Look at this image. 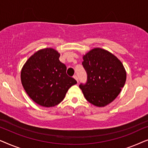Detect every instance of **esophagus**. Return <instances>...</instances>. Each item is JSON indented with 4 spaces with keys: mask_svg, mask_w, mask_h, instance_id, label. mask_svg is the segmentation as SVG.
Wrapping results in <instances>:
<instances>
[{
    "mask_svg": "<svg viewBox=\"0 0 148 148\" xmlns=\"http://www.w3.org/2000/svg\"><path fill=\"white\" fill-rule=\"evenodd\" d=\"M73 78L77 81V82H79V80H78V77H77V75H74V76H73Z\"/></svg>",
    "mask_w": 148,
    "mask_h": 148,
    "instance_id": "esophagus-1",
    "label": "esophagus"
}]
</instances>
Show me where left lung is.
Segmentation results:
<instances>
[{"label":"left lung","instance_id":"obj_1","mask_svg":"<svg viewBox=\"0 0 148 148\" xmlns=\"http://www.w3.org/2000/svg\"><path fill=\"white\" fill-rule=\"evenodd\" d=\"M87 82L79 88L89 102L104 107L112 102L125 86L127 73L118 58L110 52L96 48L83 56Z\"/></svg>","mask_w":148,"mask_h":148}]
</instances>
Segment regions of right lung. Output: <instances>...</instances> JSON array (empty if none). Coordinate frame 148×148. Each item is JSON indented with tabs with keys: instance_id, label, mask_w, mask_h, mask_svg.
I'll return each mask as SVG.
<instances>
[{
	"instance_id": "add662e5",
	"label": "right lung",
	"mask_w": 148,
	"mask_h": 148,
	"mask_svg": "<svg viewBox=\"0 0 148 148\" xmlns=\"http://www.w3.org/2000/svg\"><path fill=\"white\" fill-rule=\"evenodd\" d=\"M60 54L53 48L38 50L28 58L21 72L24 90L29 98L44 107L61 102L76 80L66 73V66L59 60Z\"/></svg>"
}]
</instances>
